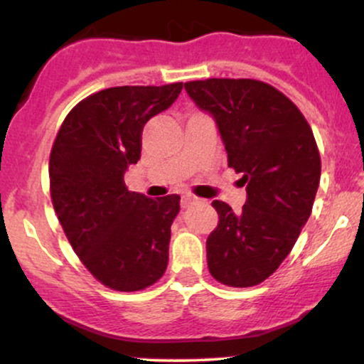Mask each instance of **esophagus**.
<instances>
[{
    "mask_svg": "<svg viewBox=\"0 0 364 364\" xmlns=\"http://www.w3.org/2000/svg\"><path fill=\"white\" fill-rule=\"evenodd\" d=\"M195 202H198V198H196V196L186 195V196H183V202H181V205H183V208H186V207H190L191 203H195Z\"/></svg>",
    "mask_w": 364,
    "mask_h": 364,
    "instance_id": "esophagus-1",
    "label": "esophagus"
}]
</instances>
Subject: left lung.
<instances>
[{
  "label": "left lung",
  "mask_w": 364,
  "mask_h": 364,
  "mask_svg": "<svg viewBox=\"0 0 364 364\" xmlns=\"http://www.w3.org/2000/svg\"><path fill=\"white\" fill-rule=\"evenodd\" d=\"M185 89L214 116L228 166L243 174L248 195L240 214L212 202L219 224L207 237L208 270L224 286H257L279 269L311 214L321 173L315 136L296 104L265 82L207 78Z\"/></svg>",
  "instance_id": "8db88e82"
}]
</instances>
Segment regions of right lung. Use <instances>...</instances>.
I'll list each match as a JSON object with an SVG mask.
<instances>
[{
  "mask_svg": "<svg viewBox=\"0 0 364 364\" xmlns=\"http://www.w3.org/2000/svg\"><path fill=\"white\" fill-rule=\"evenodd\" d=\"M181 89L178 82L95 92L68 112L53 144L54 212L80 262L109 289L141 291L168 267L179 196L154 200L129 191L124 173L139 162L145 123L168 109Z\"/></svg>",
  "mask_w": 364,
  "mask_h": 364,
  "instance_id": "obj_1",
  "label": "right lung"
}]
</instances>
